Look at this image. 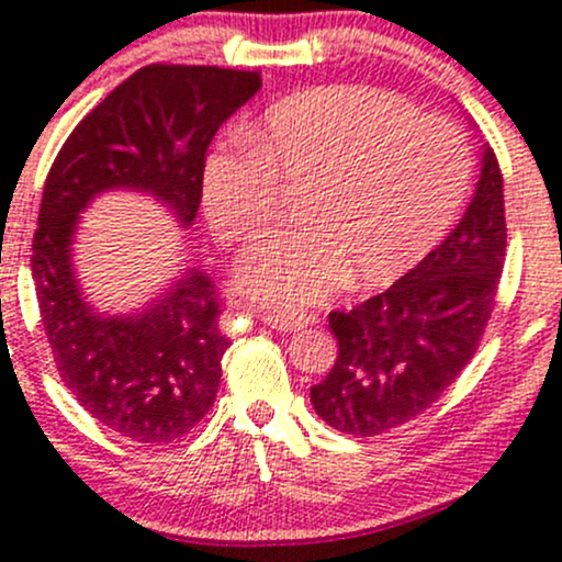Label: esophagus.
Returning a JSON list of instances; mask_svg holds the SVG:
<instances>
[{
	"label": "esophagus",
	"mask_w": 562,
	"mask_h": 562,
	"mask_svg": "<svg viewBox=\"0 0 562 562\" xmlns=\"http://www.w3.org/2000/svg\"><path fill=\"white\" fill-rule=\"evenodd\" d=\"M258 317H261L266 326L277 330H299L310 323V317H306L304 312H293V310H266Z\"/></svg>",
	"instance_id": "34e87169"
}]
</instances>
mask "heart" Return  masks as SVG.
<instances>
[{
	"label": "heart",
	"mask_w": 562,
	"mask_h": 562,
	"mask_svg": "<svg viewBox=\"0 0 562 562\" xmlns=\"http://www.w3.org/2000/svg\"><path fill=\"white\" fill-rule=\"evenodd\" d=\"M204 167V212L228 247L274 223L280 191L306 188L299 221L252 247L241 280L271 304H306L398 274L436 245L469 191L471 145L445 115L363 86L296 93Z\"/></svg>",
	"instance_id": "1"
}]
</instances>
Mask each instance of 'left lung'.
I'll return each instance as SVG.
<instances>
[{
  "label": "left lung",
  "instance_id": "1",
  "mask_svg": "<svg viewBox=\"0 0 562 562\" xmlns=\"http://www.w3.org/2000/svg\"><path fill=\"white\" fill-rule=\"evenodd\" d=\"M504 261V175L487 147L452 234L387 291L328 315L339 356L310 390L317 415L350 436L387 434L423 415L474 358Z\"/></svg>",
  "mask_w": 562,
  "mask_h": 562
}]
</instances>
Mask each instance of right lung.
<instances>
[{"label":"right lung","mask_w":562,"mask_h":562,"mask_svg":"<svg viewBox=\"0 0 562 562\" xmlns=\"http://www.w3.org/2000/svg\"><path fill=\"white\" fill-rule=\"evenodd\" d=\"M261 88L247 69L147 64L75 126L47 172L32 277L61 382L82 409L139 445L186 436L215 404L232 339L217 288L191 271L150 310L104 317L86 304L69 263L80 210L108 188H137L191 226L202 204L206 147Z\"/></svg>","instance_id":"right-lung-1"}]
</instances>
